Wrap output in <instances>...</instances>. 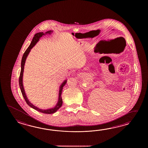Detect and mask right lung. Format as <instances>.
<instances>
[{"mask_svg":"<svg viewBox=\"0 0 148 148\" xmlns=\"http://www.w3.org/2000/svg\"><path fill=\"white\" fill-rule=\"evenodd\" d=\"M53 32V31H49L46 32L45 33L43 32H40L34 35V38H33L31 44L29 45V46L28 47V48L27 49V50L25 51L24 53L22 59V61H21V71L20 73V75H19V87L21 89V90L22 92L23 96L24 98L25 101H26V103L27 104L28 106H29L30 107H32V108L34 109L35 110H38L40 112L43 113L48 114H50L54 113L55 112H56L57 110H58L60 107L62 106V99L61 97V94H62V91L63 89L64 86L66 84L67 80H65L64 82L62 83V84L60 85V88H59V98H58V103L56 104V105L53 107V108H51L50 109H47V110H42L40 109L38 107L34 106L33 104H32L29 101L28 98L27 97V96L25 93V90L23 86V72H24V65H25V61L26 60V58L28 56V54L30 52V51L32 49L33 47H34L35 44L37 43L38 41H39V39L43 35L45 34H51Z\"/></svg>","mask_w":148,"mask_h":148,"instance_id":"1","label":"right lung"}]
</instances>
